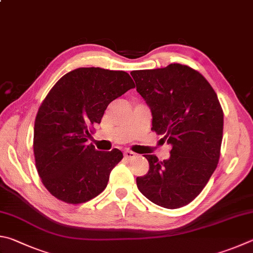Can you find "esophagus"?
I'll return each mask as SVG.
<instances>
[{"label":"esophagus","mask_w":253,"mask_h":253,"mask_svg":"<svg viewBox=\"0 0 253 253\" xmlns=\"http://www.w3.org/2000/svg\"><path fill=\"white\" fill-rule=\"evenodd\" d=\"M136 156L137 155L135 153H132V151H130V150L124 151V157L127 158V159H132V158H135Z\"/></svg>","instance_id":"esophagus-1"}]
</instances>
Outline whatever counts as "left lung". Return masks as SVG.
<instances>
[{
    "instance_id": "obj_1",
    "label": "left lung",
    "mask_w": 253,
    "mask_h": 253,
    "mask_svg": "<svg viewBox=\"0 0 253 253\" xmlns=\"http://www.w3.org/2000/svg\"><path fill=\"white\" fill-rule=\"evenodd\" d=\"M130 75L150 108L151 129L171 146L163 162L145 155L149 170L137 177V187L151 203L180 208L200 194L217 168L223 131L218 96L199 72L181 64Z\"/></svg>"
}]
</instances>
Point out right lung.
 Returning a JSON list of instances; mask_svg holds the SVG:
<instances>
[{
  "label": "right lung",
  "mask_w": 253,
  "mask_h": 253,
  "mask_svg": "<svg viewBox=\"0 0 253 253\" xmlns=\"http://www.w3.org/2000/svg\"><path fill=\"white\" fill-rule=\"evenodd\" d=\"M134 87L124 71L81 67L49 90L35 118L33 148L43 185L57 199L86 203L106 188L123 153L96 150L87 144L89 129L102 121L109 103Z\"/></svg>",
  "instance_id": "1"
}]
</instances>
